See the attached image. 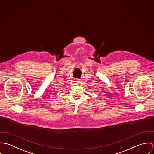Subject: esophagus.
<instances>
[{
    "label": "esophagus",
    "instance_id": "obj_1",
    "mask_svg": "<svg viewBox=\"0 0 154 154\" xmlns=\"http://www.w3.org/2000/svg\"><path fill=\"white\" fill-rule=\"evenodd\" d=\"M76 83H77V84H79V83H80V81H79V80H78V81H76Z\"/></svg>",
    "mask_w": 154,
    "mask_h": 154
}]
</instances>
